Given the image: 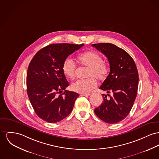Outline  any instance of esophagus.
<instances>
[{"label": "esophagus", "mask_w": 159, "mask_h": 159, "mask_svg": "<svg viewBox=\"0 0 159 159\" xmlns=\"http://www.w3.org/2000/svg\"><path fill=\"white\" fill-rule=\"evenodd\" d=\"M90 95V93H81L80 96H87Z\"/></svg>", "instance_id": "34e87169"}]
</instances>
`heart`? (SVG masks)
Segmentation results:
<instances>
[{
  "label": "heart",
  "instance_id": "b5f03b06",
  "mask_svg": "<svg viewBox=\"0 0 159 159\" xmlns=\"http://www.w3.org/2000/svg\"><path fill=\"white\" fill-rule=\"evenodd\" d=\"M78 61L82 66L89 68L85 80H80L71 85L73 91L80 93H89L96 87L97 81L106 80L109 69L107 64L104 62L102 56L95 51H87L79 55ZM64 75L70 80H74L76 74V65L70 58L64 60L62 65Z\"/></svg>",
  "mask_w": 159,
  "mask_h": 159
}]
</instances>
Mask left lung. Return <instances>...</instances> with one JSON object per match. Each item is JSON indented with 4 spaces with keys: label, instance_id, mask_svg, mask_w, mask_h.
<instances>
[{
    "label": "left lung",
    "instance_id": "8db88e82",
    "mask_svg": "<svg viewBox=\"0 0 159 159\" xmlns=\"http://www.w3.org/2000/svg\"><path fill=\"white\" fill-rule=\"evenodd\" d=\"M104 53L110 63V72L99 87L113 95L102 94L103 102L96 108L95 113L108 124L124 119L130 112L138 92L139 74L132 57L124 49L111 43L93 44Z\"/></svg>",
    "mask_w": 159,
    "mask_h": 159
}]
</instances>
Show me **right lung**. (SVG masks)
Instances as JSON below:
<instances>
[{
    "label": "right lung",
    "instance_id": "right-lung-1",
    "mask_svg": "<svg viewBox=\"0 0 159 159\" xmlns=\"http://www.w3.org/2000/svg\"><path fill=\"white\" fill-rule=\"evenodd\" d=\"M83 46L52 44L40 49L32 58L26 76L27 93L35 113L43 120L58 122L72 111L79 95L65 90L69 83L62 65L69 55Z\"/></svg>",
    "mask_w": 159,
    "mask_h": 159
}]
</instances>
